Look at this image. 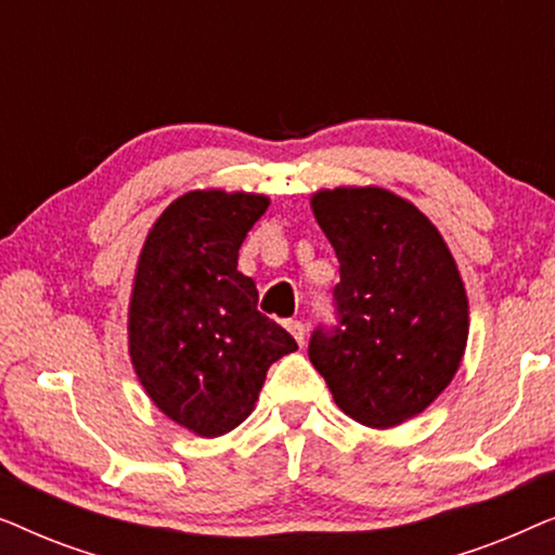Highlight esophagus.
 Masks as SVG:
<instances>
[{
  "instance_id": "34e87169",
  "label": "esophagus",
  "mask_w": 555,
  "mask_h": 555,
  "mask_svg": "<svg viewBox=\"0 0 555 555\" xmlns=\"http://www.w3.org/2000/svg\"><path fill=\"white\" fill-rule=\"evenodd\" d=\"M285 328L291 331V336H293L295 340H298L300 346L306 344V325H302L300 321H287V323H285Z\"/></svg>"
}]
</instances>
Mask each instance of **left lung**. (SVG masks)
Segmentation results:
<instances>
[{"instance_id": "1", "label": "left lung", "mask_w": 555, "mask_h": 555, "mask_svg": "<svg viewBox=\"0 0 555 555\" xmlns=\"http://www.w3.org/2000/svg\"><path fill=\"white\" fill-rule=\"evenodd\" d=\"M336 249V325H318L308 356L333 401L374 429L422 414L457 374L467 293L437 227L378 186L323 189L310 199Z\"/></svg>"}]
</instances>
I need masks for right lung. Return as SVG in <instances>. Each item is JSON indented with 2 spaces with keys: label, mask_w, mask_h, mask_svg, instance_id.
Returning a JSON list of instances; mask_svg holds the SVG:
<instances>
[{
  "label": "right lung",
  "mask_w": 555,
  "mask_h": 555,
  "mask_svg": "<svg viewBox=\"0 0 555 555\" xmlns=\"http://www.w3.org/2000/svg\"><path fill=\"white\" fill-rule=\"evenodd\" d=\"M270 199L189 192L143 242L128 306V351L151 401L199 437H219L255 409L268 369L298 344L257 310L240 247Z\"/></svg>",
  "instance_id": "right-lung-1"
}]
</instances>
